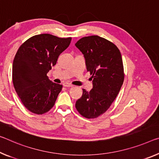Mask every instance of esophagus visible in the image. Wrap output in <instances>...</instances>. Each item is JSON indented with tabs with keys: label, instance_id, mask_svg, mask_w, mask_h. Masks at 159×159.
Returning a JSON list of instances; mask_svg holds the SVG:
<instances>
[{
	"label": "esophagus",
	"instance_id": "esophagus-1",
	"mask_svg": "<svg viewBox=\"0 0 159 159\" xmlns=\"http://www.w3.org/2000/svg\"><path fill=\"white\" fill-rule=\"evenodd\" d=\"M63 85H64V87H73L74 86V85H72L71 84H69V83H67V82H65L63 84Z\"/></svg>",
	"mask_w": 159,
	"mask_h": 159
}]
</instances>
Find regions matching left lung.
Listing matches in <instances>:
<instances>
[{
  "label": "left lung",
  "instance_id": "1",
  "mask_svg": "<svg viewBox=\"0 0 159 159\" xmlns=\"http://www.w3.org/2000/svg\"><path fill=\"white\" fill-rule=\"evenodd\" d=\"M75 45L84 54L93 80V89H83L75 108L85 118H96L110 107L124 82L122 56L116 45L98 35L83 37Z\"/></svg>",
  "mask_w": 159,
  "mask_h": 159
}]
</instances>
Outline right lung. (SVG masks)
Wrapping results in <instances>:
<instances>
[{
    "label": "right lung",
    "mask_w": 159,
    "mask_h": 159,
    "mask_svg": "<svg viewBox=\"0 0 159 159\" xmlns=\"http://www.w3.org/2000/svg\"><path fill=\"white\" fill-rule=\"evenodd\" d=\"M70 41L71 37L37 34L17 50L12 64V82L22 104L32 113L44 114L54 105L62 85L51 81L47 74Z\"/></svg>",
    "instance_id": "1"
}]
</instances>
